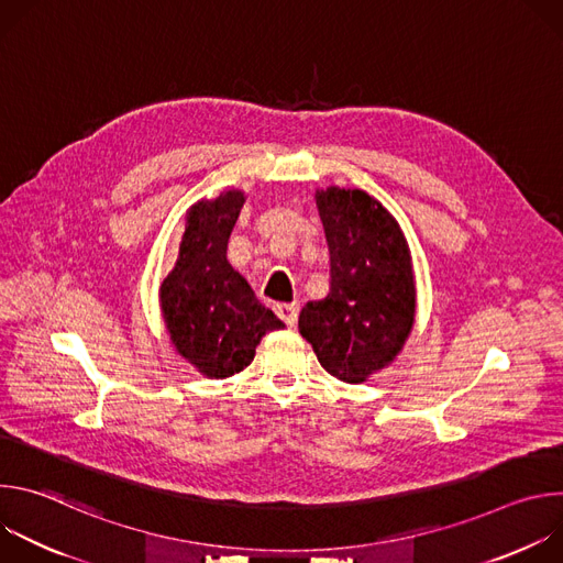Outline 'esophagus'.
Returning <instances> with one entry per match:
<instances>
[{
	"mask_svg": "<svg viewBox=\"0 0 563 563\" xmlns=\"http://www.w3.org/2000/svg\"><path fill=\"white\" fill-rule=\"evenodd\" d=\"M274 309H276L278 318H280V320H285V323H287L289 328H294V325H296V320H298V309H300V305H298V302H278Z\"/></svg>",
	"mask_w": 563,
	"mask_h": 563,
	"instance_id": "1",
	"label": "esophagus"
}]
</instances>
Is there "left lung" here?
<instances>
[{
    "mask_svg": "<svg viewBox=\"0 0 563 563\" xmlns=\"http://www.w3.org/2000/svg\"><path fill=\"white\" fill-rule=\"evenodd\" d=\"M330 247V294L309 300L298 332L318 363L345 383H363L404 350L417 316L410 245L396 218L361 189L316 191Z\"/></svg>",
    "mask_w": 563,
    "mask_h": 563,
    "instance_id": "8db88e82",
    "label": "left lung"
}]
</instances>
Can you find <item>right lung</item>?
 <instances>
[{
	"label": "right lung",
	"instance_id": "obj_1",
	"mask_svg": "<svg viewBox=\"0 0 563 563\" xmlns=\"http://www.w3.org/2000/svg\"><path fill=\"white\" fill-rule=\"evenodd\" d=\"M245 200L240 189H227L191 205L178 261L159 285L172 345L207 378L243 372L263 336L285 328L227 261L229 235Z\"/></svg>",
	"mask_w": 563,
	"mask_h": 563
}]
</instances>
